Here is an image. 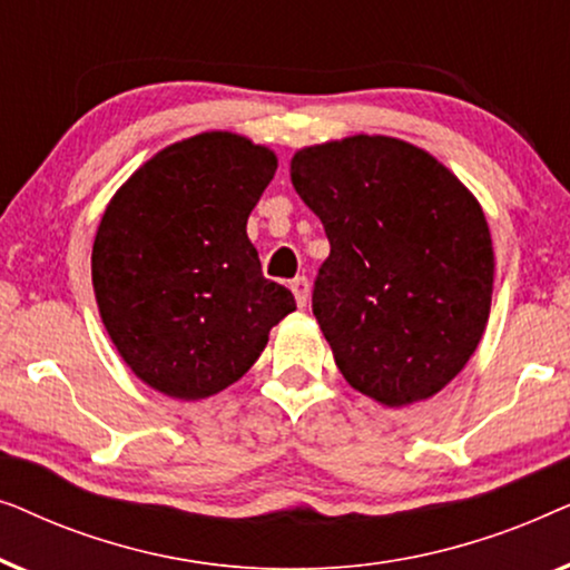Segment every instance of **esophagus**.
<instances>
[{"label":"esophagus","mask_w":570,"mask_h":570,"mask_svg":"<svg viewBox=\"0 0 570 570\" xmlns=\"http://www.w3.org/2000/svg\"><path fill=\"white\" fill-rule=\"evenodd\" d=\"M291 291L295 295V303L303 308L308 303V279L306 277H295L291 279Z\"/></svg>","instance_id":"esophagus-1"}]
</instances>
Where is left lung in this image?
<instances>
[{
    "instance_id": "1",
    "label": "left lung",
    "mask_w": 570,
    "mask_h": 570,
    "mask_svg": "<svg viewBox=\"0 0 570 570\" xmlns=\"http://www.w3.org/2000/svg\"><path fill=\"white\" fill-rule=\"evenodd\" d=\"M291 181L330 238L311 306L342 376L386 407L439 394L490 316L480 202L431 153L381 135L303 147Z\"/></svg>"
}]
</instances>
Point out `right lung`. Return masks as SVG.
I'll return each mask as SVG.
<instances>
[{
	"label": "right lung",
	"mask_w": 570,
	"mask_h": 570,
	"mask_svg": "<svg viewBox=\"0 0 570 570\" xmlns=\"http://www.w3.org/2000/svg\"><path fill=\"white\" fill-rule=\"evenodd\" d=\"M275 170L269 147L202 131L153 155L108 202L92 291L124 363L155 392L186 402L223 392L295 311L246 236Z\"/></svg>",
	"instance_id": "1"
}]
</instances>
